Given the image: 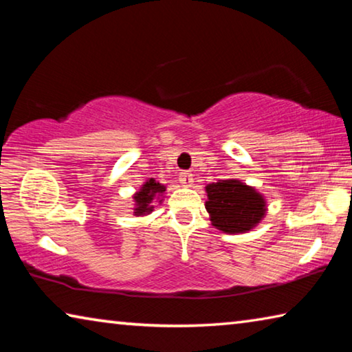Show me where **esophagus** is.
<instances>
[{
  "label": "esophagus",
  "instance_id": "1",
  "mask_svg": "<svg viewBox=\"0 0 352 352\" xmlns=\"http://www.w3.org/2000/svg\"><path fill=\"white\" fill-rule=\"evenodd\" d=\"M178 178H180V183L184 184V186H190V184L194 183V175L190 174L189 170L180 172V175H178Z\"/></svg>",
  "mask_w": 352,
  "mask_h": 352
}]
</instances>
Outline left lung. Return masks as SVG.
<instances>
[{
	"label": "left lung",
	"mask_w": 352,
	"mask_h": 352,
	"mask_svg": "<svg viewBox=\"0 0 352 352\" xmlns=\"http://www.w3.org/2000/svg\"><path fill=\"white\" fill-rule=\"evenodd\" d=\"M206 194L211 223L226 234L247 233L265 216L264 195L236 178L210 183Z\"/></svg>",
	"instance_id": "left-lung-1"
}]
</instances>
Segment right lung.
<instances>
[{
	"mask_svg": "<svg viewBox=\"0 0 352 352\" xmlns=\"http://www.w3.org/2000/svg\"><path fill=\"white\" fill-rule=\"evenodd\" d=\"M166 190V186L162 183H158L155 178H148V180L142 184L141 189L133 195L135 208L133 214L135 216H146L153 211L152 201L157 194H163ZM162 201V200H160Z\"/></svg>",
	"mask_w": 352,
	"mask_h": 352,
	"instance_id": "add662e5",
	"label": "right lung"
}]
</instances>
